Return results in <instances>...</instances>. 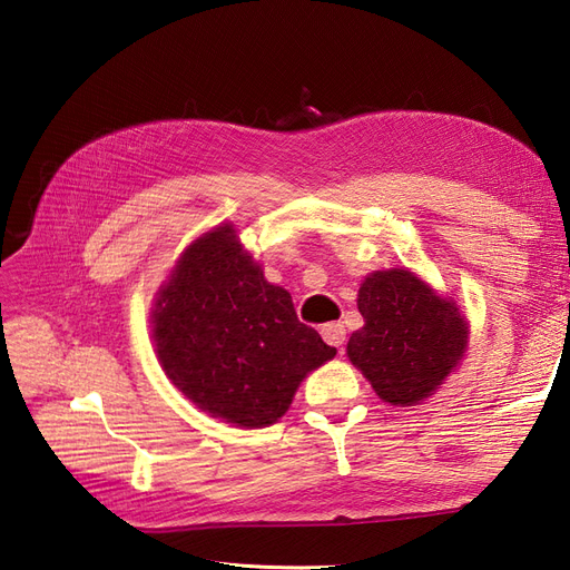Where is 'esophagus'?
I'll return each mask as SVG.
<instances>
[{
	"instance_id": "34e87169",
	"label": "esophagus",
	"mask_w": 570,
	"mask_h": 570,
	"mask_svg": "<svg viewBox=\"0 0 570 570\" xmlns=\"http://www.w3.org/2000/svg\"><path fill=\"white\" fill-rule=\"evenodd\" d=\"M321 335L327 344H331V347H337V350H342L344 340H347V331H344L342 323H325L321 327Z\"/></svg>"
}]
</instances>
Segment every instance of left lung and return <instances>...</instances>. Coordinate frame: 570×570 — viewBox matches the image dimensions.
<instances>
[{
    "mask_svg": "<svg viewBox=\"0 0 570 570\" xmlns=\"http://www.w3.org/2000/svg\"><path fill=\"white\" fill-rule=\"evenodd\" d=\"M364 327L347 356L383 402L413 406L435 394L465 352L469 323L454 299L440 297L406 268L375 271L358 287Z\"/></svg>",
    "mask_w": 570,
    "mask_h": 570,
    "instance_id": "8db88e82",
    "label": "left lung"
}]
</instances>
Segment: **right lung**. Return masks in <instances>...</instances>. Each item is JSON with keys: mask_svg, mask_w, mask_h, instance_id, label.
Wrapping results in <instances>:
<instances>
[{"mask_svg": "<svg viewBox=\"0 0 570 570\" xmlns=\"http://www.w3.org/2000/svg\"><path fill=\"white\" fill-rule=\"evenodd\" d=\"M151 323L170 383L239 428L273 425L306 373L337 354L299 323L289 292L264 278L230 223L183 252L157 292Z\"/></svg>", "mask_w": 570, "mask_h": 570, "instance_id": "right-lung-1", "label": "right lung"}]
</instances>
